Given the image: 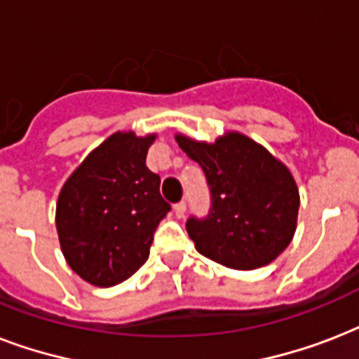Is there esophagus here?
<instances>
[{
	"mask_svg": "<svg viewBox=\"0 0 359 359\" xmlns=\"http://www.w3.org/2000/svg\"><path fill=\"white\" fill-rule=\"evenodd\" d=\"M173 210H175V216H177V218H184L186 203L184 201L177 203V205H175V207H173Z\"/></svg>",
	"mask_w": 359,
	"mask_h": 359,
	"instance_id": "obj_1",
	"label": "esophagus"
}]
</instances>
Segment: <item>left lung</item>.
I'll return each mask as SVG.
<instances>
[{
    "label": "left lung",
    "instance_id": "1",
    "mask_svg": "<svg viewBox=\"0 0 359 359\" xmlns=\"http://www.w3.org/2000/svg\"><path fill=\"white\" fill-rule=\"evenodd\" d=\"M175 140L207 175L212 208L186 231L201 255L235 270L266 266L290 244L300 194L281 160L248 135L225 132L214 143L184 134Z\"/></svg>",
    "mask_w": 359,
    "mask_h": 359
}]
</instances>
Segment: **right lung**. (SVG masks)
Instances as JSON below:
<instances>
[{"mask_svg": "<svg viewBox=\"0 0 359 359\" xmlns=\"http://www.w3.org/2000/svg\"><path fill=\"white\" fill-rule=\"evenodd\" d=\"M156 134L115 132L72 171L55 207L65 261L83 281L114 287L149 259L152 236L169 212L160 177L147 168Z\"/></svg>", "mask_w": 359, "mask_h": 359, "instance_id": "obj_1", "label": "right lung"}]
</instances>
